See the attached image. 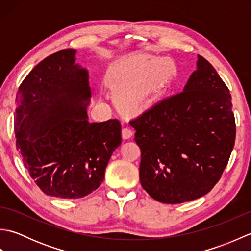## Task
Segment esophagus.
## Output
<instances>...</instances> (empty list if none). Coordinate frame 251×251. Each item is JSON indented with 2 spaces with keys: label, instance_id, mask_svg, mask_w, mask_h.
Wrapping results in <instances>:
<instances>
[{
  "label": "esophagus",
  "instance_id": "34e87169",
  "mask_svg": "<svg viewBox=\"0 0 251 251\" xmlns=\"http://www.w3.org/2000/svg\"><path fill=\"white\" fill-rule=\"evenodd\" d=\"M134 135V131L128 126H125L124 128L122 129V137L123 139H129V138Z\"/></svg>",
  "mask_w": 251,
  "mask_h": 251
}]
</instances>
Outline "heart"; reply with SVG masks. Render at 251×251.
Wrapping results in <instances>:
<instances>
[{
    "instance_id": "heart-1",
    "label": "heart",
    "mask_w": 251,
    "mask_h": 251,
    "mask_svg": "<svg viewBox=\"0 0 251 251\" xmlns=\"http://www.w3.org/2000/svg\"><path fill=\"white\" fill-rule=\"evenodd\" d=\"M176 71L177 66L170 57L135 54L115 62L106 81L119 108L137 113L155 102Z\"/></svg>"
}]
</instances>
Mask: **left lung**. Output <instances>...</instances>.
Returning a JSON list of instances; mask_svg holds the SVG:
<instances>
[{"label": "left lung", "mask_w": 251, "mask_h": 251, "mask_svg": "<svg viewBox=\"0 0 251 251\" xmlns=\"http://www.w3.org/2000/svg\"><path fill=\"white\" fill-rule=\"evenodd\" d=\"M231 99L215 68L197 55L182 93L129 122L141 150L140 182L154 200L193 201L219 181L235 142Z\"/></svg>", "instance_id": "obj_1"}]
</instances>
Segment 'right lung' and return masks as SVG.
Segmentation results:
<instances>
[{"mask_svg": "<svg viewBox=\"0 0 251 251\" xmlns=\"http://www.w3.org/2000/svg\"><path fill=\"white\" fill-rule=\"evenodd\" d=\"M75 50L57 51L32 69L16 96V147L46 195L75 200L99 188L121 145V123H89L88 71Z\"/></svg>", "mask_w": 251, "mask_h": 251, "instance_id": "obj_1", "label": "right lung"}]
</instances>
